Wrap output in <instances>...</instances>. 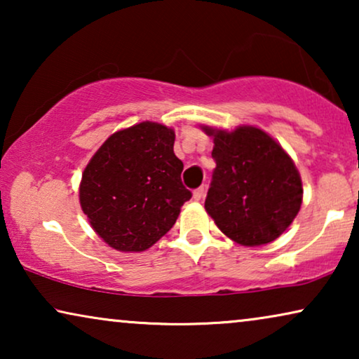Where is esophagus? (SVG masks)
<instances>
[{
	"label": "esophagus",
	"instance_id": "obj_1",
	"mask_svg": "<svg viewBox=\"0 0 359 359\" xmlns=\"http://www.w3.org/2000/svg\"><path fill=\"white\" fill-rule=\"evenodd\" d=\"M204 186H199L198 189H194V193H193V198H194V201H201L204 198Z\"/></svg>",
	"mask_w": 359,
	"mask_h": 359
}]
</instances>
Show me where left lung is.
<instances>
[{"instance_id":"left-lung-1","label":"left lung","mask_w":359,"mask_h":359,"mask_svg":"<svg viewBox=\"0 0 359 359\" xmlns=\"http://www.w3.org/2000/svg\"><path fill=\"white\" fill-rule=\"evenodd\" d=\"M214 137L205 210L217 227L245 247L276 240L302 204V181L289 155L257 127L233 132L204 127Z\"/></svg>"}]
</instances>
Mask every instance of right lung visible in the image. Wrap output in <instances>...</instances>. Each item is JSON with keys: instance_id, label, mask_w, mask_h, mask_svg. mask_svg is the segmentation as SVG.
Returning a JSON list of instances; mask_svg holds the SVG:
<instances>
[{"instance_id": "add662e5", "label": "right lung", "mask_w": 359, "mask_h": 359, "mask_svg": "<svg viewBox=\"0 0 359 359\" xmlns=\"http://www.w3.org/2000/svg\"><path fill=\"white\" fill-rule=\"evenodd\" d=\"M173 145V129L140 122L112 134L83 171L81 209L109 247L144 252L175 225L193 194Z\"/></svg>"}]
</instances>
